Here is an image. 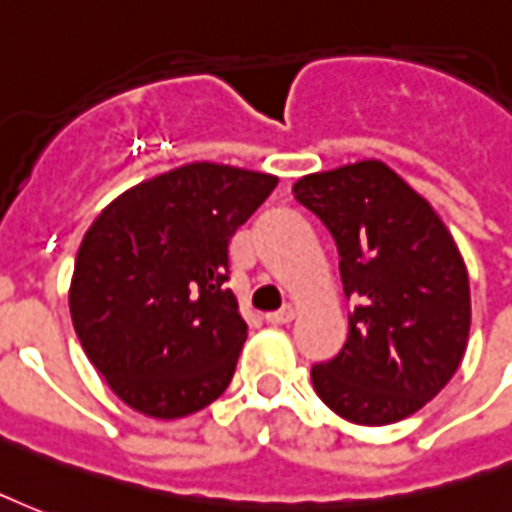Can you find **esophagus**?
Instances as JSON below:
<instances>
[{
	"label": "esophagus",
	"mask_w": 512,
	"mask_h": 512,
	"mask_svg": "<svg viewBox=\"0 0 512 512\" xmlns=\"http://www.w3.org/2000/svg\"><path fill=\"white\" fill-rule=\"evenodd\" d=\"M295 317V306H282V309H279V312H268L266 314V320L271 325H285V323H290V320H293Z\"/></svg>",
	"instance_id": "1"
}]
</instances>
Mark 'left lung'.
<instances>
[{
	"label": "left lung",
	"instance_id": "1",
	"mask_svg": "<svg viewBox=\"0 0 512 512\" xmlns=\"http://www.w3.org/2000/svg\"><path fill=\"white\" fill-rule=\"evenodd\" d=\"M293 192L331 230L344 295L358 301L342 352L312 366L314 391L350 423L410 418L467 350L469 276L456 241L380 160L312 173Z\"/></svg>",
	"mask_w": 512,
	"mask_h": 512
}]
</instances>
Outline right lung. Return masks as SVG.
<instances>
[{
	"instance_id": "add662e5",
	"label": "right lung",
	"mask_w": 512,
	"mask_h": 512,
	"mask_svg": "<svg viewBox=\"0 0 512 512\" xmlns=\"http://www.w3.org/2000/svg\"><path fill=\"white\" fill-rule=\"evenodd\" d=\"M276 176L189 162L127 189L81 241L70 314L83 352L127 407L173 420L233 380L246 323L227 246Z\"/></svg>"
}]
</instances>
